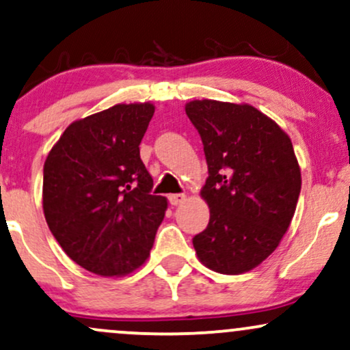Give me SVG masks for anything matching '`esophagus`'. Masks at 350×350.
<instances>
[{"label": "esophagus", "instance_id": "obj_1", "mask_svg": "<svg viewBox=\"0 0 350 350\" xmlns=\"http://www.w3.org/2000/svg\"><path fill=\"white\" fill-rule=\"evenodd\" d=\"M186 198H187L186 194H171L170 196L171 206H179V204H183L184 200H186Z\"/></svg>", "mask_w": 350, "mask_h": 350}]
</instances>
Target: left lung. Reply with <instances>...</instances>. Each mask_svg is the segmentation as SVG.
I'll return each instance as SVG.
<instances>
[{
	"label": "left lung",
	"instance_id": "obj_1",
	"mask_svg": "<svg viewBox=\"0 0 350 350\" xmlns=\"http://www.w3.org/2000/svg\"><path fill=\"white\" fill-rule=\"evenodd\" d=\"M186 115L204 143L211 208L196 255L208 270L242 275L278 248L295 215L301 167L286 131L248 103L191 100Z\"/></svg>",
	"mask_w": 350,
	"mask_h": 350
}]
</instances>
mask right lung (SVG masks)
Segmentation results:
<instances>
[{"label":"right lung","instance_id":"1","mask_svg":"<svg viewBox=\"0 0 350 350\" xmlns=\"http://www.w3.org/2000/svg\"><path fill=\"white\" fill-rule=\"evenodd\" d=\"M152 113L151 102L118 103L75 120L44 163L47 226L70 260L98 276L143 267L166 214L139 158Z\"/></svg>","mask_w":350,"mask_h":350}]
</instances>
